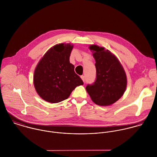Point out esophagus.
<instances>
[{
	"label": "esophagus",
	"instance_id": "34e87169",
	"mask_svg": "<svg viewBox=\"0 0 157 157\" xmlns=\"http://www.w3.org/2000/svg\"><path fill=\"white\" fill-rule=\"evenodd\" d=\"M81 78L82 80L83 81V82H85V76H81Z\"/></svg>",
	"mask_w": 157,
	"mask_h": 157
}]
</instances>
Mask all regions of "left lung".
Returning a JSON list of instances; mask_svg holds the SVG:
<instances>
[{
    "label": "left lung",
    "mask_w": 157,
    "mask_h": 157,
    "mask_svg": "<svg viewBox=\"0 0 157 157\" xmlns=\"http://www.w3.org/2000/svg\"><path fill=\"white\" fill-rule=\"evenodd\" d=\"M95 59L96 79L92 85H87L86 90L94 104L109 106L121 98L127 87L125 70L117 56L104 47L91 45Z\"/></svg>",
    "instance_id": "obj_1"
}]
</instances>
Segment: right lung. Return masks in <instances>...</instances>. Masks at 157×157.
Instances as JSON below:
<instances>
[{
    "instance_id": "1",
    "label": "right lung",
    "mask_w": 157,
    "mask_h": 157,
    "mask_svg": "<svg viewBox=\"0 0 157 157\" xmlns=\"http://www.w3.org/2000/svg\"><path fill=\"white\" fill-rule=\"evenodd\" d=\"M73 45L61 43L51 47L36 65L33 83L37 94L47 102L58 103L67 99L77 87L84 84L70 63Z\"/></svg>"
}]
</instances>
